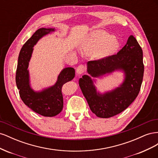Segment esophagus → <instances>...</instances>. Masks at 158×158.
<instances>
[{
  "mask_svg": "<svg viewBox=\"0 0 158 158\" xmlns=\"http://www.w3.org/2000/svg\"><path fill=\"white\" fill-rule=\"evenodd\" d=\"M85 71V67L84 64H80L78 66L77 69H76V73L78 75L82 74Z\"/></svg>",
  "mask_w": 158,
  "mask_h": 158,
  "instance_id": "esophagus-1",
  "label": "esophagus"
}]
</instances>
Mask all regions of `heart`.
I'll return each mask as SVG.
<instances>
[{"mask_svg": "<svg viewBox=\"0 0 158 158\" xmlns=\"http://www.w3.org/2000/svg\"><path fill=\"white\" fill-rule=\"evenodd\" d=\"M119 46L118 41L103 30H95L90 33L81 45L84 52L102 58L115 52Z\"/></svg>", "mask_w": 158, "mask_h": 158, "instance_id": "obj_1", "label": "heart"}]
</instances>
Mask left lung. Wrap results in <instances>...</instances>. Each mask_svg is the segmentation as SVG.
<instances>
[{
  "label": "left lung",
  "mask_w": 158,
  "mask_h": 158,
  "mask_svg": "<svg viewBox=\"0 0 158 158\" xmlns=\"http://www.w3.org/2000/svg\"><path fill=\"white\" fill-rule=\"evenodd\" d=\"M117 70H123L125 79L120 87L104 94L97 93L93 81L87 75L79 80V85L89 108L95 115L109 118L121 113L135 101L140 90L144 76L143 52L133 35L117 54L88 62V73L99 77Z\"/></svg>",
  "instance_id": "1"
}]
</instances>
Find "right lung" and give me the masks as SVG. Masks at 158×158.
Returning a JSON list of instances; mask_svg holds the SVG:
<instances>
[{"instance_id": "right-lung-1", "label": "right lung", "mask_w": 158, "mask_h": 158, "mask_svg": "<svg viewBox=\"0 0 158 158\" xmlns=\"http://www.w3.org/2000/svg\"><path fill=\"white\" fill-rule=\"evenodd\" d=\"M53 31L52 28H40L25 43L19 54L16 73V85L23 102L33 111L44 117H54L61 112L63 108L62 88L75 76V70L68 67L61 71L53 86L41 92H35L30 86L27 68L33 47L40 38Z\"/></svg>"}]
</instances>
